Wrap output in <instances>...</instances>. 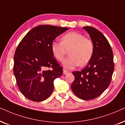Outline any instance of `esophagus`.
Listing matches in <instances>:
<instances>
[{"instance_id":"34e87169","label":"esophagus","mask_w":125,"mask_h":125,"mask_svg":"<svg viewBox=\"0 0 125 125\" xmlns=\"http://www.w3.org/2000/svg\"><path fill=\"white\" fill-rule=\"evenodd\" d=\"M69 71H67L66 70L63 69V74H67V73H69Z\"/></svg>"}]
</instances>
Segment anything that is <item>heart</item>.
<instances>
[{
    "mask_svg": "<svg viewBox=\"0 0 125 125\" xmlns=\"http://www.w3.org/2000/svg\"><path fill=\"white\" fill-rule=\"evenodd\" d=\"M94 43L91 39L77 32H70L63 35L61 42L54 41L51 44L53 56L58 61H62L67 50L70 55L63 61L66 69H73L78 65L83 66L89 62L94 52Z\"/></svg>",
    "mask_w": 125,
    "mask_h": 125,
    "instance_id": "b5f03b06",
    "label": "heart"
}]
</instances>
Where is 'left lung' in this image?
I'll use <instances>...</instances> for the list:
<instances>
[{
	"mask_svg": "<svg viewBox=\"0 0 125 125\" xmlns=\"http://www.w3.org/2000/svg\"><path fill=\"white\" fill-rule=\"evenodd\" d=\"M83 29L93 42L94 52L83 69L73 73L75 79L71 87L79 98L90 100L101 95L109 87L114 64L112 49L102 33L90 26L83 27Z\"/></svg>",
	"mask_w": 125,
	"mask_h": 125,
	"instance_id": "left-lung-1",
	"label": "left lung"
}]
</instances>
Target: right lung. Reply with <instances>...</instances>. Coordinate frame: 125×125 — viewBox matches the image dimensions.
I'll list each match as a JSON object with an SVG mask.
<instances>
[{"label": "right lung", "instance_id": "obj_1", "mask_svg": "<svg viewBox=\"0 0 125 125\" xmlns=\"http://www.w3.org/2000/svg\"><path fill=\"white\" fill-rule=\"evenodd\" d=\"M66 27L41 25L31 30L16 48L14 58V74L23 95L41 102L52 94L54 81L63 74L51 52V44Z\"/></svg>", "mask_w": 125, "mask_h": 125}]
</instances>
